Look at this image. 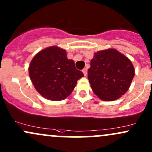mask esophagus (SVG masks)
<instances>
[{
	"mask_svg": "<svg viewBox=\"0 0 152 152\" xmlns=\"http://www.w3.org/2000/svg\"><path fill=\"white\" fill-rule=\"evenodd\" d=\"M82 72L84 73V76H86V74H87V69H86V68H84V69L82 70Z\"/></svg>",
	"mask_w": 152,
	"mask_h": 152,
	"instance_id": "1",
	"label": "esophagus"
}]
</instances>
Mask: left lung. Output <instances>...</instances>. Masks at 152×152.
<instances>
[{
  "mask_svg": "<svg viewBox=\"0 0 152 152\" xmlns=\"http://www.w3.org/2000/svg\"><path fill=\"white\" fill-rule=\"evenodd\" d=\"M88 79L94 93L103 101L119 99L131 86L135 70L131 61L115 49L94 53Z\"/></svg>",
  "mask_w": 152,
  "mask_h": 152,
  "instance_id": "left-lung-1",
  "label": "left lung"
}]
</instances>
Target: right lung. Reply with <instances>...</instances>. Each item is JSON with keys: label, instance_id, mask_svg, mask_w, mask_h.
Here are the masks:
<instances>
[{"label": "right lung", "instance_id": "1", "mask_svg": "<svg viewBox=\"0 0 152 152\" xmlns=\"http://www.w3.org/2000/svg\"><path fill=\"white\" fill-rule=\"evenodd\" d=\"M29 74L37 91L52 101L66 99L84 76L74 61L68 59L66 51L57 46L39 52L30 63Z\"/></svg>", "mask_w": 152, "mask_h": 152}]
</instances>
